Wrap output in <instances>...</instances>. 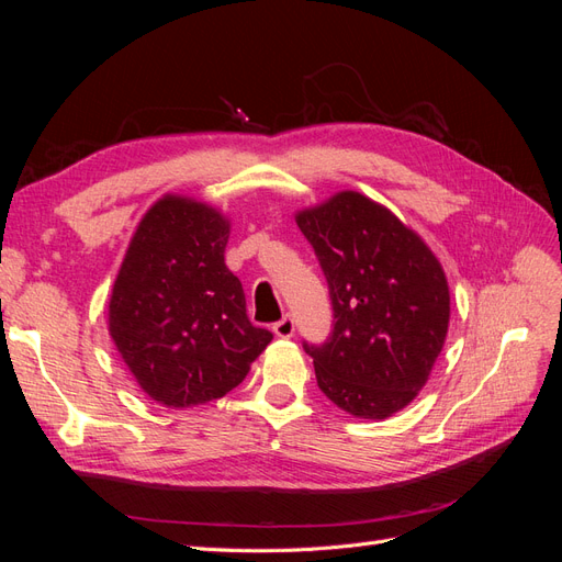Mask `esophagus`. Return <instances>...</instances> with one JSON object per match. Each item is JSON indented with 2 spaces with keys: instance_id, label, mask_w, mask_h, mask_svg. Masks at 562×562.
Masks as SVG:
<instances>
[{
  "instance_id": "esophagus-1",
  "label": "esophagus",
  "mask_w": 562,
  "mask_h": 562,
  "mask_svg": "<svg viewBox=\"0 0 562 562\" xmlns=\"http://www.w3.org/2000/svg\"><path fill=\"white\" fill-rule=\"evenodd\" d=\"M271 330H274L277 337H283V339L293 337V333H295V318L291 314H285L281 321L274 323V328H271Z\"/></svg>"
}]
</instances>
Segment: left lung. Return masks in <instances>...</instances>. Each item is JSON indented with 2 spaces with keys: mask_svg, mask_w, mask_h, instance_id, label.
<instances>
[{
  "mask_svg": "<svg viewBox=\"0 0 562 562\" xmlns=\"http://www.w3.org/2000/svg\"><path fill=\"white\" fill-rule=\"evenodd\" d=\"M297 227L314 248L333 304L326 342H302L318 389L353 417L398 413L427 384L446 342L443 269L415 232L359 192L302 211Z\"/></svg>",
  "mask_w": 562,
  "mask_h": 562,
  "instance_id": "1",
  "label": "left lung"
}]
</instances>
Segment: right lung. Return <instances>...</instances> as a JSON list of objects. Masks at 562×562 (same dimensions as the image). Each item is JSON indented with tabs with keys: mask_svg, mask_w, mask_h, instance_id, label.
Listing matches in <instances>:
<instances>
[{
	"mask_svg": "<svg viewBox=\"0 0 562 562\" xmlns=\"http://www.w3.org/2000/svg\"><path fill=\"white\" fill-rule=\"evenodd\" d=\"M229 223L206 203L164 196L147 211L112 288L110 335L149 398H223L271 342L225 265Z\"/></svg>",
	"mask_w": 562,
	"mask_h": 562,
	"instance_id": "right-lung-1",
	"label": "right lung"
}]
</instances>
